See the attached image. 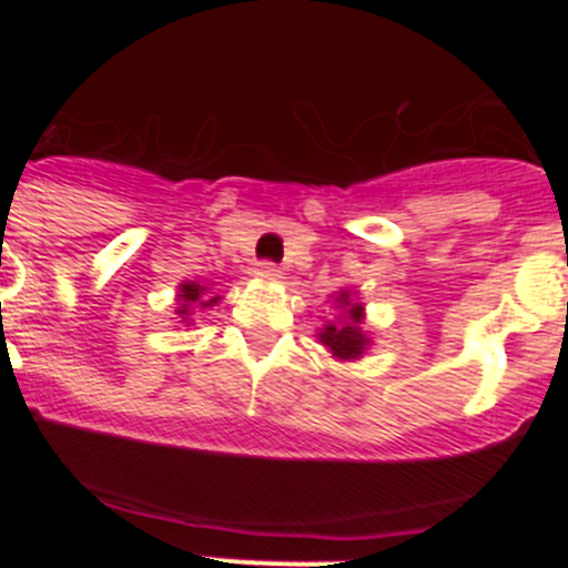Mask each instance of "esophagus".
Instances as JSON below:
<instances>
[{"instance_id": "34e87169", "label": "esophagus", "mask_w": 568, "mask_h": 568, "mask_svg": "<svg viewBox=\"0 0 568 568\" xmlns=\"http://www.w3.org/2000/svg\"><path fill=\"white\" fill-rule=\"evenodd\" d=\"M255 275L261 281H278L281 278V267H275L273 261H261L258 267H255Z\"/></svg>"}]
</instances>
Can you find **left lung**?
I'll list each match as a JSON object with an SVG mask.
<instances>
[{
	"label": "left lung",
	"instance_id": "left-lung-1",
	"mask_svg": "<svg viewBox=\"0 0 568 568\" xmlns=\"http://www.w3.org/2000/svg\"><path fill=\"white\" fill-rule=\"evenodd\" d=\"M341 307H346V321L344 324H333L329 321L327 327L318 333V341L327 346L329 353L341 361H355L366 353V346H369V338L361 329L364 324V307H361L358 301L349 298V290H341L338 298H335Z\"/></svg>",
	"mask_w": 568,
	"mask_h": 568
}]
</instances>
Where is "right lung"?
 Here are the masks:
<instances>
[{"instance_id": "add662e5", "label": "right lung", "mask_w": 568, "mask_h": 568, "mask_svg": "<svg viewBox=\"0 0 568 568\" xmlns=\"http://www.w3.org/2000/svg\"><path fill=\"white\" fill-rule=\"evenodd\" d=\"M204 293H207V287H202V284H195V281H184L182 287H179V310L175 313L182 315V318H187L190 310L195 307V304H202V307H213V304H219V295H213V298L202 301Z\"/></svg>"}]
</instances>
